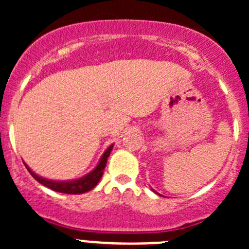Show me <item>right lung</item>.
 Wrapping results in <instances>:
<instances>
[{"mask_svg":"<svg viewBox=\"0 0 249 249\" xmlns=\"http://www.w3.org/2000/svg\"><path fill=\"white\" fill-rule=\"evenodd\" d=\"M112 148H113V144L107 148V150L105 152V154L102 155L99 165H97L96 169H95L94 171L90 172L89 175L84 176V177L80 178V179L78 180H71V182H54V180L44 179V178L35 175V173L32 172L27 166L26 169L29 170V172L31 173V176L37 180V182H39L41 184L50 188V189L54 190V192L65 193V194H83V193L89 192V190H91L92 188L96 187L99 180L101 179L102 175H104V170L107 164V158L109 157Z\"/></svg>","mask_w":249,"mask_h":249,"instance_id":"obj_1","label":"right lung"}]
</instances>
